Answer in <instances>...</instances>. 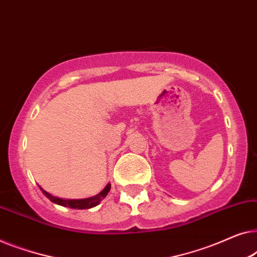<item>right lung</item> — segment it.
I'll use <instances>...</instances> for the list:
<instances>
[{
  "label": "right lung",
  "mask_w": 257,
  "mask_h": 257,
  "mask_svg": "<svg viewBox=\"0 0 257 257\" xmlns=\"http://www.w3.org/2000/svg\"><path fill=\"white\" fill-rule=\"evenodd\" d=\"M42 192L45 195L51 202H53L58 205L65 206V207H70V209H77V210H83V209H91L96 205H98L99 203L102 202V199H104L107 195V192L110 191L111 189V184L107 183L106 187L103 189V190L97 193V195L94 197H89V198H84V199H62L59 198V197L52 196L50 193L46 192L42 187H39Z\"/></svg>",
  "instance_id": "right-lung-1"
}]
</instances>
